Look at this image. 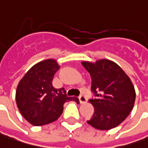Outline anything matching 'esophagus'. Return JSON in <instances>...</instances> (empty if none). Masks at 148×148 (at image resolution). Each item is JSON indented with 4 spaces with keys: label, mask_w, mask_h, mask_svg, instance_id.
<instances>
[{
    "label": "esophagus",
    "mask_w": 148,
    "mask_h": 148,
    "mask_svg": "<svg viewBox=\"0 0 148 148\" xmlns=\"http://www.w3.org/2000/svg\"><path fill=\"white\" fill-rule=\"evenodd\" d=\"M86 96H84V95H80L79 96V101H80V103L81 104H85V103H86Z\"/></svg>",
    "instance_id": "esophagus-1"
}]
</instances>
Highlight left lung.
Returning <instances> with one entry per match:
<instances>
[{"label": "left lung", "instance_id": "obj_1", "mask_svg": "<svg viewBox=\"0 0 148 148\" xmlns=\"http://www.w3.org/2000/svg\"><path fill=\"white\" fill-rule=\"evenodd\" d=\"M82 66L91 77L95 112L87 123L99 130H110L126 119L134 108L136 92L130 78L114 62L85 61Z\"/></svg>", "mask_w": 148, "mask_h": 148}]
</instances>
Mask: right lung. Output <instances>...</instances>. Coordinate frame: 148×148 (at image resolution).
<instances>
[{
    "label": "right lung",
    "mask_w": 148,
    "mask_h": 148,
    "mask_svg": "<svg viewBox=\"0 0 148 148\" xmlns=\"http://www.w3.org/2000/svg\"><path fill=\"white\" fill-rule=\"evenodd\" d=\"M60 68L55 59H46L34 65L17 86L15 99L22 116L34 126H42L57 120L66 101L79 103L77 97H68L64 88L53 86L54 75Z\"/></svg>",
    "instance_id": "add662e5"
}]
</instances>
